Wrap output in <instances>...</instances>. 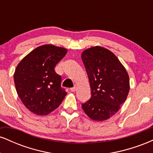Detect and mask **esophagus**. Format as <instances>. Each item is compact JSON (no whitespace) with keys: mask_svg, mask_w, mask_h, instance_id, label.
<instances>
[{"mask_svg":"<svg viewBox=\"0 0 153 153\" xmlns=\"http://www.w3.org/2000/svg\"><path fill=\"white\" fill-rule=\"evenodd\" d=\"M71 92H75V91H76V87L72 88H71Z\"/></svg>","mask_w":153,"mask_h":153,"instance_id":"34e87169","label":"esophagus"}]
</instances>
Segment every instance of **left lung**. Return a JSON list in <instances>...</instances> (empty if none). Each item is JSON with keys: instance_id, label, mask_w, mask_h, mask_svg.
<instances>
[{"instance_id": "1", "label": "left lung", "mask_w": 153, "mask_h": 153, "mask_svg": "<svg viewBox=\"0 0 153 153\" xmlns=\"http://www.w3.org/2000/svg\"><path fill=\"white\" fill-rule=\"evenodd\" d=\"M81 58L91 85V99L82 108L92 120H107L120 109L129 91V78L117 56L95 46L82 52Z\"/></svg>"}]
</instances>
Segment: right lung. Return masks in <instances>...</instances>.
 Listing matches in <instances>:
<instances>
[{
	"instance_id": "1",
	"label": "right lung",
	"mask_w": 153,
	"mask_h": 153,
	"mask_svg": "<svg viewBox=\"0 0 153 153\" xmlns=\"http://www.w3.org/2000/svg\"><path fill=\"white\" fill-rule=\"evenodd\" d=\"M67 52L63 47L42 45L26 55L16 68L13 79L17 94L26 108L35 114H49L65 97L61 76L54 68Z\"/></svg>"
}]
</instances>
